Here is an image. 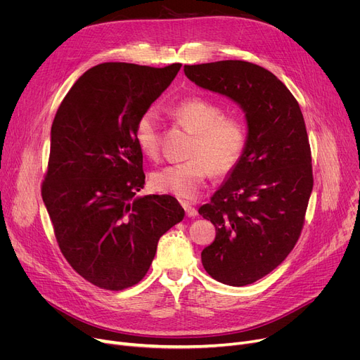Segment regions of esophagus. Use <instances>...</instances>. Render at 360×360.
<instances>
[{"instance_id": "1", "label": "esophagus", "mask_w": 360, "mask_h": 360, "mask_svg": "<svg viewBox=\"0 0 360 360\" xmlns=\"http://www.w3.org/2000/svg\"><path fill=\"white\" fill-rule=\"evenodd\" d=\"M181 204H182L184 210H185V213H186V216H188V217H195V216L198 214L197 209H195V207H194L191 202H188V201H182Z\"/></svg>"}]
</instances>
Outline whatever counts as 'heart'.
<instances>
[{"label": "heart", "mask_w": 360, "mask_h": 360, "mask_svg": "<svg viewBox=\"0 0 360 360\" xmlns=\"http://www.w3.org/2000/svg\"><path fill=\"white\" fill-rule=\"evenodd\" d=\"M167 113L194 132L188 160L169 165L151 175L156 191L179 198H194L212 174L226 176L240 165L248 148V124L238 113H224L214 101L193 96L170 105ZM134 140L141 153L158 159L160 150L159 121L151 110L137 120Z\"/></svg>", "instance_id": "heart-1"}]
</instances>
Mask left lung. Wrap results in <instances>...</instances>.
<instances>
[{
  "mask_svg": "<svg viewBox=\"0 0 360 360\" xmlns=\"http://www.w3.org/2000/svg\"><path fill=\"white\" fill-rule=\"evenodd\" d=\"M184 71L247 115L250 141L240 165L198 209L216 228L201 252L205 271L224 285L247 286L280 266L304 229L314 186L304 115L290 90L257 64L228 60Z\"/></svg>",
  "mask_w": 360,
  "mask_h": 360,
  "instance_id": "left-lung-1",
  "label": "left lung"
}]
</instances>
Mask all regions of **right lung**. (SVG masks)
Here are the masks:
<instances>
[{
  "label": "right lung",
  "instance_id": "add662e5",
  "mask_svg": "<svg viewBox=\"0 0 360 360\" xmlns=\"http://www.w3.org/2000/svg\"><path fill=\"white\" fill-rule=\"evenodd\" d=\"M181 67L99 64L75 82L53 118L42 198L63 255L101 289L141 281L160 236L184 219L172 195L134 198L146 184L137 120Z\"/></svg>",
  "mask_w": 360,
  "mask_h": 360
}]
</instances>
